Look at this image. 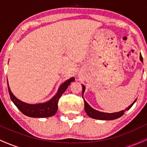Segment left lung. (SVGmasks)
<instances>
[{"label": "left lung", "instance_id": "obj_1", "mask_svg": "<svg viewBox=\"0 0 147 147\" xmlns=\"http://www.w3.org/2000/svg\"><path fill=\"white\" fill-rule=\"evenodd\" d=\"M140 61L142 62H143V58L140 55ZM82 87H83V90H82V97H83V94L84 92V90H85V86L84 85H82ZM136 102V99L134 101V102L131 104V106H129V107L126 108L124 111H119V112L117 113H102L99 112V111H97L93 109L92 108H91L90 106L88 105V104L84 100V109H85V111L86 113L88 115L89 117L93 118V119H102V120H112V119H117V118L120 117L121 116H122L124 113V111H128L131 108L134 103Z\"/></svg>", "mask_w": 147, "mask_h": 147}]
</instances>
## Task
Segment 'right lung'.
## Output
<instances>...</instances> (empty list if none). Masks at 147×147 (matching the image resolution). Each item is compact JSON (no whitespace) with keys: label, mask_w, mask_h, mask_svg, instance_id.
<instances>
[{"label":"right lung","mask_w":147,"mask_h":147,"mask_svg":"<svg viewBox=\"0 0 147 147\" xmlns=\"http://www.w3.org/2000/svg\"><path fill=\"white\" fill-rule=\"evenodd\" d=\"M74 81H75V79L73 77L67 80L62 85H61L58 92L53 98H52L49 102L38 104H29L21 102L16 97H15L14 95L11 93L9 85H8V82L7 86L11 101L23 114L31 117H49L56 113L58 109V102L60 97L63 95L67 88L69 86L70 83Z\"/></svg>","instance_id":"1"}]
</instances>
